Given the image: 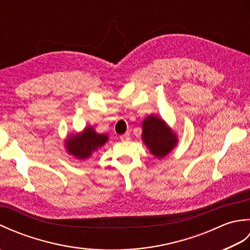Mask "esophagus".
Instances as JSON below:
<instances>
[{
	"instance_id": "esophagus-1",
	"label": "esophagus",
	"mask_w": 250,
	"mask_h": 250,
	"mask_svg": "<svg viewBox=\"0 0 250 250\" xmlns=\"http://www.w3.org/2000/svg\"><path fill=\"white\" fill-rule=\"evenodd\" d=\"M120 140L121 141H129L130 140V133H129V132H125V134L120 135Z\"/></svg>"
}]
</instances>
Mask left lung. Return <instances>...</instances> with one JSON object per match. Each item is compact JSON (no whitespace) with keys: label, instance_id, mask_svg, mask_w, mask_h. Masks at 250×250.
Wrapping results in <instances>:
<instances>
[{"label":"left lung","instance_id":"left-lung-1","mask_svg":"<svg viewBox=\"0 0 250 250\" xmlns=\"http://www.w3.org/2000/svg\"><path fill=\"white\" fill-rule=\"evenodd\" d=\"M143 141L156 158H163L177 144V139L162 119L149 116L143 121Z\"/></svg>","mask_w":250,"mask_h":250}]
</instances>
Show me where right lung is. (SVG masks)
<instances>
[{"mask_svg":"<svg viewBox=\"0 0 250 250\" xmlns=\"http://www.w3.org/2000/svg\"><path fill=\"white\" fill-rule=\"evenodd\" d=\"M107 140V135L99 134L92 126H88L82 134L68 137L66 141V149L71 155L78 159H87L91 156L94 150L104 145Z\"/></svg>","mask_w":250,"mask_h":250,"instance_id":"obj_1","label":"right lung"}]
</instances>
